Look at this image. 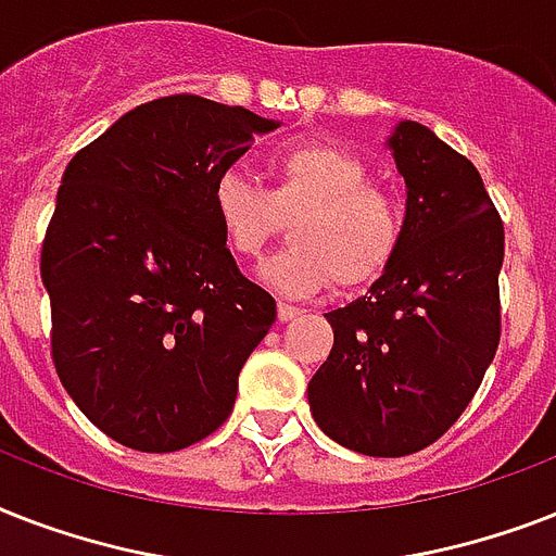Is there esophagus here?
<instances>
[{"label": "esophagus", "mask_w": 556, "mask_h": 556, "mask_svg": "<svg viewBox=\"0 0 556 556\" xmlns=\"http://www.w3.org/2000/svg\"><path fill=\"white\" fill-rule=\"evenodd\" d=\"M295 315H299V306L283 304V301H278V318H281V321H292Z\"/></svg>", "instance_id": "34e87169"}]
</instances>
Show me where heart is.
<instances>
[{
  "label": "heart",
  "instance_id": "b5f03b06",
  "mask_svg": "<svg viewBox=\"0 0 556 556\" xmlns=\"http://www.w3.org/2000/svg\"><path fill=\"white\" fill-rule=\"evenodd\" d=\"M273 189L226 172L212 186V208L226 247L257 257L292 217L290 247L261 269V281L290 299L376 281L404 238V206L372 184L367 160L332 143H299L269 157Z\"/></svg>",
  "mask_w": 556,
  "mask_h": 556
}]
</instances>
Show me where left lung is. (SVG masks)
Masks as SVG:
<instances>
[{
	"label": "left lung",
	"instance_id": "obj_1",
	"mask_svg": "<svg viewBox=\"0 0 556 556\" xmlns=\"http://www.w3.org/2000/svg\"><path fill=\"white\" fill-rule=\"evenodd\" d=\"M407 184L404 238L367 295L327 313L332 350L306 396L364 456L433 445L470 404L503 332V217L477 166L404 119L388 140Z\"/></svg>",
	"mask_w": 556,
	"mask_h": 556
}]
</instances>
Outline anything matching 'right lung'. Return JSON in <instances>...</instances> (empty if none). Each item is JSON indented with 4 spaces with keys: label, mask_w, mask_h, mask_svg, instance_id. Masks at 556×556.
I'll list each match as a JSON object with an SVG mask.
<instances>
[{
    "label": "right lung",
    "mask_w": 556,
    "mask_h": 556,
    "mask_svg": "<svg viewBox=\"0 0 556 556\" xmlns=\"http://www.w3.org/2000/svg\"><path fill=\"white\" fill-rule=\"evenodd\" d=\"M273 128L241 105L160 97L62 175L39 261L51 358L79 410L119 445L180 451L232 413L275 299L235 264L212 186Z\"/></svg>",
    "instance_id": "add662e5"
}]
</instances>
